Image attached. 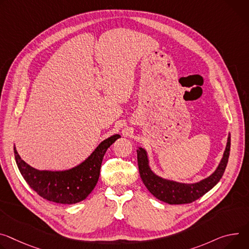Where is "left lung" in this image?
<instances>
[{
	"label": "left lung",
	"instance_id": "left-lung-1",
	"mask_svg": "<svg viewBox=\"0 0 249 249\" xmlns=\"http://www.w3.org/2000/svg\"><path fill=\"white\" fill-rule=\"evenodd\" d=\"M230 151L231 135H229L227 148H225L222 159L214 173L198 183L182 184L174 182V180L165 179L155 175L149 167L146 151L139 148L137 150V160L140 177L148 191L158 199L170 203V205L190 203L207 194L219 182L229 162Z\"/></svg>",
	"mask_w": 249,
	"mask_h": 249
}]
</instances>
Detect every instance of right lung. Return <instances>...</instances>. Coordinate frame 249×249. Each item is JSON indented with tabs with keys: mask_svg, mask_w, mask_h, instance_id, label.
Listing matches in <instances>:
<instances>
[{
	"mask_svg": "<svg viewBox=\"0 0 249 249\" xmlns=\"http://www.w3.org/2000/svg\"><path fill=\"white\" fill-rule=\"evenodd\" d=\"M118 138L117 134L104 140L84 162L66 171H38L22 161L15 147L14 152L21 176L37 195L50 201L72 205L85 199L95 188L103 157Z\"/></svg>",
	"mask_w": 249,
	"mask_h": 249,
	"instance_id": "obj_1",
	"label": "right lung"
}]
</instances>
